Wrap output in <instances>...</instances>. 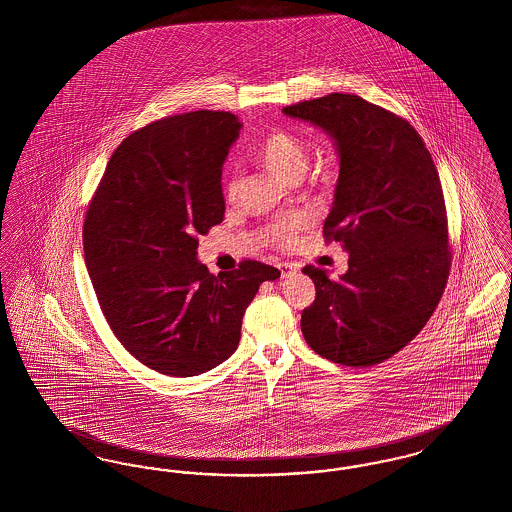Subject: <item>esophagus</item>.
I'll return each instance as SVG.
<instances>
[{"instance_id": "34e87169", "label": "esophagus", "mask_w": 512, "mask_h": 512, "mask_svg": "<svg viewBox=\"0 0 512 512\" xmlns=\"http://www.w3.org/2000/svg\"><path fill=\"white\" fill-rule=\"evenodd\" d=\"M278 268H280V274H282V278H284V276H290L292 272H295V265H290V263H280Z\"/></svg>"}]
</instances>
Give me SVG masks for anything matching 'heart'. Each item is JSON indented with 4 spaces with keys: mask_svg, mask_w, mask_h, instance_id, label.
<instances>
[{
    "mask_svg": "<svg viewBox=\"0 0 512 512\" xmlns=\"http://www.w3.org/2000/svg\"><path fill=\"white\" fill-rule=\"evenodd\" d=\"M249 153L259 165H263L267 171L274 172L286 182H295L305 172L307 161H309V153L303 140L297 134H293L292 130H284V128L270 130L267 136H263L261 140H257L253 146L249 147ZM238 190H240V180L236 174H230L226 180V195L236 197ZM307 222H309L307 217H297L292 222L278 224L274 228V240L278 244H290L295 230H299Z\"/></svg>",
    "mask_w": 512,
    "mask_h": 512,
    "instance_id": "obj_1",
    "label": "heart"
}]
</instances>
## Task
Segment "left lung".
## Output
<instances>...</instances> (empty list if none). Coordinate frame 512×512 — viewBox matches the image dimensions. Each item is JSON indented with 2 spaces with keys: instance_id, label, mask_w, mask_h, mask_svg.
I'll list each match as a JSON object with an SVG mask.
<instances>
[{
  "instance_id": "obj_1",
  "label": "left lung",
  "mask_w": 512,
  "mask_h": 512,
  "mask_svg": "<svg viewBox=\"0 0 512 512\" xmlns=\"http://www.w3.org/2000/svg\"><path fill=\"white\" fill-rule=\"evenodd\" d=\"M332 136L340 155L324 240L349 253L334 282L303 268L317 297L301 332L320 357L345 366L384 363L418 336L438 307L451 268L438 169L405 119L353 94L282 109Z\"/></svg>"
}]
</instances>
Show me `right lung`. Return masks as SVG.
Wrapping results in <instances>:
<instances>
[{"label":"right lung","instance_id":"1","mask_svg":"<svg viewBox=\"0 0 512 512\" xmlns=\"http://www.w3.org/2000/svg\"><path fill=\"white\" fill-rule=\"evenodd\" d=\"M242 122L194 111L124 138L92 197L82 240L99 307L124 349L167 376H197L238 347L259 286L280 270L242 261L211 274L197 236L224 219L222 165Z\"/></svg>","mask_w":512,"mask_h":512}]
</instances>
